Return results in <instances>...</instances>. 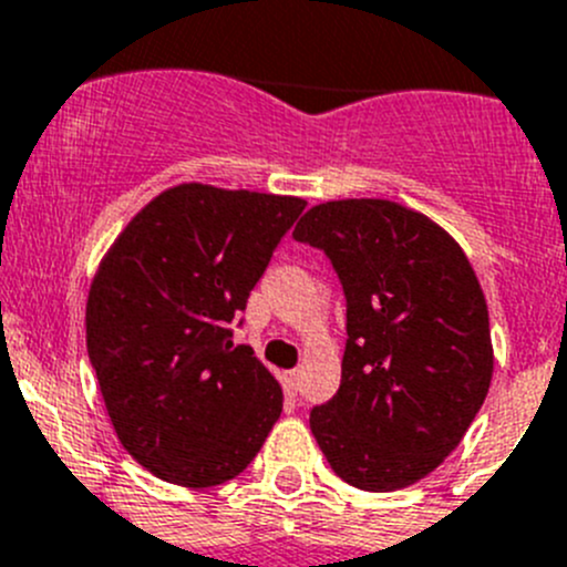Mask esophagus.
Segmentation results:
<instances>
[{
    "mask_svg": "<svg viewBox=\"0 0 567 567\" xmlns=\"http://www.w3.org/2000/svg\"><path fill=\"white\" fill-rule=\"evenodd\" d=\"M299 380H301L299 369H290V372L282 374V385H285V391H288L290 396H293L296 391H299Z\"/></svg>",
    "mask_w": 567,
    "mask_h": 567,
    "instance_id": "obj_1",
    "label": "esophagus"
}]
</instances>
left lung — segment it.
<instances>
[{"mask_svg":"<svg viewBox=\"0 0 567 567\" xmlns=\"http://www.w3.org/2000/svg\"><path fill=\"white\" fill-rule=\"evenodd\" d=\"M293 237L324 248L347 296L341 385L310 411V431L347 484H416L456 451L495 369L467 254L436 220L385 198L313 206Z\"/></svg>","mask_w":567,"mask_h":567,"instance_id":"obj_1","label":"left lung"}]
</instances>
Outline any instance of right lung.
Returning <instances> with one entry per match:
<instances>
[{"instance_id": "add662e5", "label": "right lung", "mask_w": 567, "mask_h": 567, "mask_svg": "<svg viewBox=\"0 0 567 567\" xmlns=\"http://www.w3.org/2000/svg\"><path fill=\"white\" fill-rule=\"evenodd\" d=\"M296 195L184 182L158 193L100 259L86 349L116 439L156 478L218 486L251 464L282 414V385L231 321Z\"/></svg>"}]
</instances>
